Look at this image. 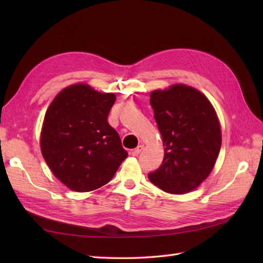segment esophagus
<instances>
[{"instance_id": "1", "label": "esophagus", "mask_w": 263, "mask_h": 263, "mask_svg": "<svg viewBox=\"0 0 263 263\" xmlns=\"http://www.w3.org/2000/svg\"><path fill=\"white\" fill-rule=\"evenodd\" d=\"M143 148H144V146L143 144H139V146L136 148V149H133V152H132V155L133 156H138L139 154H140L142 150H143Z\"/></svg>"}]
</instances>
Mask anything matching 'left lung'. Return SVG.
Returning <instances> with one entry per match:
<instances>
[{"label":"left lung","instance_id":"8db88e82","mask_svg":"<svg viewBox=\"0 0 263 263\" xmlns=\"http://www.w3.org/2000/svg\"><path fill=\"white\" fill-rule=\"evenodd\" d=\"M150 105L165 152L149 181L167 193L191 192L210 175L220 152L221 128L214 106L184 83L152 91Z\"/></svg>","mask_w":263,"mask_h":263}]
</instances>
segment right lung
<instances>
[{
	"label": "right lung",
	"mask_w": 263,
	"mask_h": 263,
	"mask_svg": "<svg viewBox=\"0 0 263 263\" xmlns=\"http://www.w3.org/2000/svg\"><path fill=\"white\" fill-rule=\"evenodd\" d=\"M116 96L78 82L49 104L41 131V150L54 176L76 192L108 183L127 153L107 122Z\"/></svg>",
	"instance_id": "1"
}]
</instances>
